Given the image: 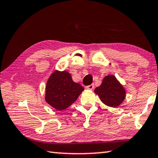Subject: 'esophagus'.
<instances>
[{
    "instance_id": "34e87169",
    "label": "esophagus",
    "mask_w": 158,
    "mask_h": 158,
    "mask_svg": "<svg viewBox=\"0 0 158 158\" xmlns=\"http://www.w3.org/2000/svg\"><path fill=\"white\" fill-rule=\"evenodd\" d=\"M86 88L87 89H93V88H94V84H91V85H89L86 86Z\"/></svg>"
}]
</instances>
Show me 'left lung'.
<instances>
[{"instance_id":"8db88e82","label":"left lung","mask_w":158,"mask_h":158,"mask_svg":"<svg viewBox=\"0 0 158 158\" xmlns=\"http://www.w3.org/2000/svg\"><path fill=\"white\" fill-rule=\"evenodd\" d=\"M94 93L99 97L104 104L112 107L121 104L126 94L123 86L112 75L104 77L100 85L94 89Z\"/></svg>"}]
</instances>
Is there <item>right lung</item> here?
Returning <instances> with one entry per match:
<instances>
[{
	"mask_svg": "<svg viewBox=\"0 0 158 158\" xmlns=\"http://www.w3.org/2000/svg\"><path fill=\"white\" fill-rule=\"evenodd\" d=\"M84 90L83 87L73 81L66 71H55L48 78L46 87V101L58 110L72 104Z\"/></svg>",
	"mask_w": 158,
	"mask_h": 158,
	"instance_id": "right-lung-1",
	"label": "right lung"
}]
</instances>
